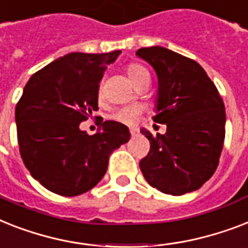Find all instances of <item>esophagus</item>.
I'll use <instances>...</instances> for the list:
<instances>
[{
  "mask_svg": "<svg viewBox=\"0 0 248 248\" xmlns=\"http://www.w3.org/2000/svg\"><path fill=\"white\" fill-rule=\"evenodd\" d=\"M137 132H138V130H137V128H134V126H132V128H130V134H132V136H136Z\"/></svg>",
  "mask_w": 248,
  "mask_h": 248,
  "instance_id": "1",
  "label": "esophagus"
}]
</instances>
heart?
Masks as SVG:
<instances>
[{
    "label": "heart",
    "instance_id": "obj_1",
    "mask_svg": "<svg viewBox=\"0 0 248 248\" xmlns=\"http://www.w3.org/2000/svg\"><path fill=\"white\" fill-rule=\"evenodd\" d=\"M126 73L129 75V78L132 79V82H134L137 78H140V75L147 73V70L140 66V65L137 64H130L126 69ZM140 106H130V108H120L116 114L114 115V118L118 120V122L125 123V124H133L137 122V119L140 116Z\"/></svg>",
    "mask_w": 248,
    "mask_h": 248
}]
</instances>
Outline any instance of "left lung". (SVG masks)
<instances>
[{"mask_svg": "<svg viewBox=\"0 0 248 248\" xmlns=\"http://www.w3.org/2000/svg\"><path fill=\"white\" fill-rule=\"evenodd\" d=\"M157 75L154 122L166 133L147 137L151 148L140 161L144 179L166 195L182 196L202 187L219 164L225 138V108L202 66L160 46L136 52Z\"/></svg>", "mask_w": 248, "mask_h": 248, "instance_id": "left-lung-1", "label": "left lung"}]
</instances>
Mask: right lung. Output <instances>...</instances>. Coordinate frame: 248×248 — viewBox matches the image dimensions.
<instances>
[{
  "mask_svg": "<svg viewBox=\"0 0 248 248\" xmlns=\"http://www.w3.org/2000/svg\"><path fill=\"white\" fill-rule=\"evenodd\" d=\"M122 51L71 52L37 71L15 108L17 142L29 173L57 195H82L104 178L108 157L130 140L114 120L88 136L79 124L98 110V84Z\"/></svg>",
  "mask_w": 248,
  "mask_h": 248,
  "instance_id": "1",
  "label": "right lung"
}]
</instances>
